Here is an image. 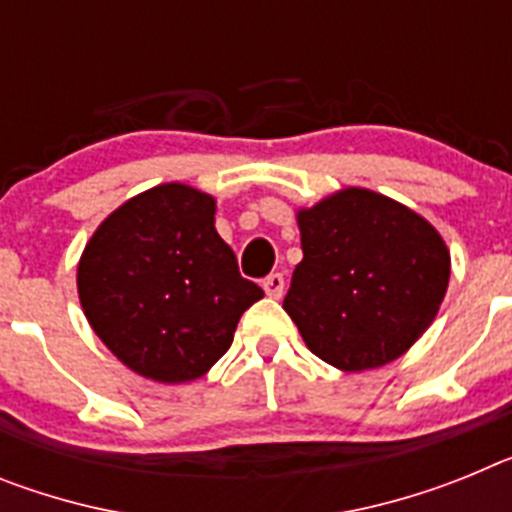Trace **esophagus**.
<instances>
[{
	"instance_id": "1",
	"label": "esophagus",
	"mask_w": 512,
	"mask_h": 512,
	"mask_svg": "<svg viewBox=\"0 0 512 512\" xmlns=\"http://www.w3.org/2000/svg\"><path fill=\"white\" fill-rule=\"evenodd\" d=\"M264 289H266V295L274 297V300H279V297L284 295V274H269V277L264 279Z\"/></svg>"
}]
</instances>
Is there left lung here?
Returning <instances> with one entry per match:
<instances>
[{
	"instance_id": "left-lung-1",
	"label": "left lung",
	"mask_w": 512,
	"mask_h": 512,
	"mask_svg": "<svg viewBox=\"0 0 512 512\" xmlns=\"http://www.w3.org/2000/svg\"><path fill=\"white\" fill-rule=\"evenodd\" d=\"M302 261L284 310L312 354L343 372L402 356L449 287L446 243L428 220L369 189H343L297 212Z\"/></svg>"
}]
</instances>
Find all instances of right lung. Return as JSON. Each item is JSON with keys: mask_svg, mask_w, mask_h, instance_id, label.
<instances>
[{"mask_svg": "<svg viewBox=\"0 0 512 512\" xmlns=\"http://www.w3.org/2000/svg\"><path fill=\"white\" fill-rule=\"evenodd\" d=\"M76 282L104 346L133 372L169 384L202 377L264 297L217 235L215 200L184 184L117 207L84 248Z\"/></svg>", "mask_w": 512, "mask_h": 512, "instance_id": "add662e5", "label": "right lung"}]
</instances>
